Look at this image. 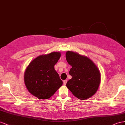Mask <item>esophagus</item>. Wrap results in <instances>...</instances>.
Segmentation results:
<instances>
[{
    "label": "esophagus",
    "mask_w": 125,
    "mask_h": 125,
    "mask_svg": "<svg viewBox=\"0 0 125 125\" xmlns=\"http://www.w3.org/2000/svg\"><path fill=\"white\" fill-rule=\"evenodd\" d=\"M67 80H64V81H63V84L64 85H66V83H67Z\"/></svg>",
    "instance_id": "1"
}]
</instances>
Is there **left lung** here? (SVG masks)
Here are the masks:
<instances>
[{"instance_id":"obj_1","label":"left lung","mask_w":125,"mask_h":125,"mask_svg":"<svg viewBox=\"0 0 125 125\" xmlns=\"http://www.w3.org/2000/svg\"><path fill=\"white\" fill-rule=\"evenodd\" d=\"M67 63L72 66L69 74L72 78L66 87L80 100L90 98L97 91L101 80L99 70L93 61L86 56L68 51L66 52Z\"/></svg>"}]
</instances>
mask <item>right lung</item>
I'll use <instances>...</instances> for the list:
<instances>
[{"label": "right lung", "instance_id": "right-lung-1", "mask_svg": "<svg viewBox=\"0 0 125 125\" xmlns=\"http://www.w3.org/2000/svg\"><path fill=\"white\" fill-rule=\"evenodd\" d=\"M61 56V52H53L39 55L29 63L24 82L30 93L39 99H48L62 86L63 82L54 69Z\"/></svg>", "mask_w": 125, "mask_h": 125}]
</instances>
